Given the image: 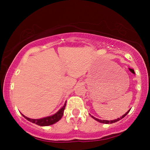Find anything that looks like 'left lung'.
<instances>
[{
	"label": "left lung",
	"instance_id": "left-lung-1",
	"mask_svg": "<svg viewBox=\"0 0 150 150\" xmlns=\"http://www.w3.org/2000/svg\"><path fill=\"white\" fill-rule=\"evenodd\" d=\"M130 110H128V111H127L126 113H125L124 115H123L120 118H117V119H116V120H99V119H98V118H96L95 117H93V116H91V117L92 118H93L94 120H96L97 121V122H100V123H102V124H112V123H115V122H118V121H120V120H122V118H124L125 116L126 115H127V114L129 112H130Z\"/></svg>",
	"mask_w": 150,
	"mask_h": 150
}]
</instances>
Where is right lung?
I'll return each mask as SVG.
<instances>
[{
  "mask_svg": "<svg viewBox=\"0 0 150 150\" xmlns=\"http://www.w3.org/2000/svg\"><path fill=\"white\" fill-rule=\"evenodd\" d=\"M65 106H66V102H65L64 105H63V107L60 108V109H59L56 113L52 115L51 116L46 117H44V118L30 119V118L24 116L23 114L22 115L24 118L26 119L28 121H29V122L33 123V124H35L40 126H50V125H52L55 124V123L59 122V121L61 120V117H62L63 115V112H64Z\"/></svg>",
  "mask_w": 150,
  "mask_h": 150,
  "instance_id": "right-lung-1",
  "label": "right lung"
}]
</instances>
